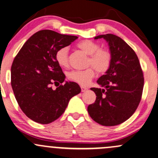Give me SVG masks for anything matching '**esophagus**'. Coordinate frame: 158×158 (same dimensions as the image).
Wrapping results in <instances>:
<instances>
[{"label": "esophagus", "instance_id": "34e87169", "mask_svg": "<svg viewBox=\"0 0 158 158\" xmlns=\"http://www.w3.org/2000/svg\"><path fill=\"white\" fill-rule=\"evenodd\" d=\"M81 92H85L87 90V88L86 87H84V86H81Z\"/></svg>", "mask_w": 158, "mask_h": 158}]
</instances>
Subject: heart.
Wrapping results in <instances>:
<instances>
[{
    "mask_svg": "<svg viewBox=\"0 0 158 158\" xmlns=\"http://www.w3.org/2000/svg\"><path fill=\"white\" fill-rule=\"evenodd\" d=\"M77 46L87 54L90 55L87 64L92 65L98 73H105L109 69L112 55L107 49L100 48V45L98 43L90 40H85L79 42ZM55 60L61 67H68V48L67 47H62L56 51ZM94 69L88 68L82 71H71L68 72L67 77L71 81L78 83L81 86H86L96 75Z\"/></svg>",
    "mask_w": 158,
    "mask_h": 158,
    "instance_id": "obj_1",
    "label": "heart"
}]
</instances>
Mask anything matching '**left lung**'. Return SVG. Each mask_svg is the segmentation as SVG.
Returning a JSON list of instances; mask_svg holds the SVG:
<instances>
[{"instance_id": "obj_1", "label": "left lung", "mask_w": 158, "mask_h": 158, "mask_svg": "<svg viewBox=\"0 0 158 158\" xmlns=\"http://www.w3.org/2000/svg\"><path fill=\"white\" fill-rule=\"evenodd\" d=\"M109 45L111 64L97 80L102 88L92 87L96 99L87 107L94 121L107 127L115 126L132 116L138 107L143 88V74L135 52L121 37L112 34L98 35Z\"/></svg>"}]
</instances>
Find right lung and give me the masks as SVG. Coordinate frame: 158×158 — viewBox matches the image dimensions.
<instances>
[{
	"label": "right lung",
	"mask_w": 158,
	"mask_h": 158,
	"mask_svg": "<svg viewBox=\"0 0 158 158\" xmlns=\"http://www.w3.org/2000/svg\"><path fill=\"white\" fill-rule=\"evenodd\" d=\"M77 36L41 30L28 40L15 56L11 68V85L17 102L26 115L47 124L60 118L73 96L81 92L79 85L64 82L65 76L55 60L59 48ZM57 88L54 90L52 85Z\"/></svg>",
	"instance_id": "add662e5"
}]
</instances>
